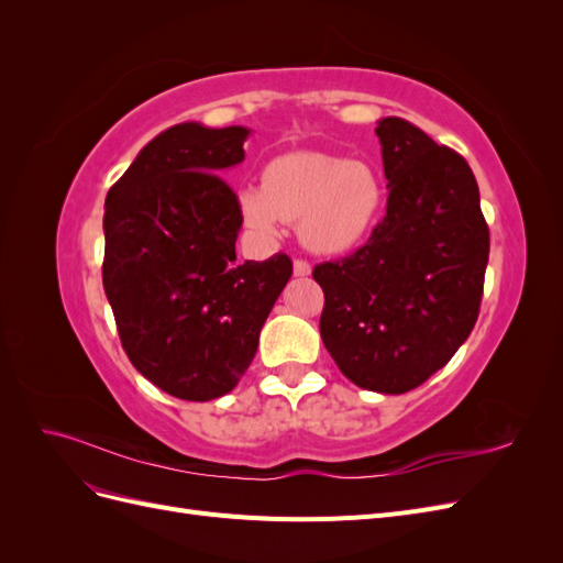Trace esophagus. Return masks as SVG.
I'll use <instances>...</instances> for the list:
<instances>
[{
	"label": "esophagus",
	"mask_w": 563,
	"mask_h": 563,
	"mask_svg": "<svg viewBox=\"0 0 563 563\" xmlns=\"http://www.w3.org/2000/svg\"><path fill=\"white\" fill-rule=\"evenodd\" d=\"M294 275H296V277H310V275H312V265H310L308 261L296 258V261H294Z\"/></svg>",
	"instance_id": "esophagus-1"
}]
</instances>
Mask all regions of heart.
I'll list each match as a JSON object with an SVG mask.
<instances>
[{
    "label": "heart",
    "mask_w": 563,
    "mask_h": 563,
    "mask_svg": "<svg viewBox=\"0 0 563 563\" xmlns=\"http://www.w3.org/2000/svg\"><path fill=\"white\" fill-rule=\"evenodd\" d=\"M385 187L366 162L288 152L272 159L263 183L240 192L244 220L265 234H277L282 220H298L300 242L321 255L360 246L378 223Z\"/></svg>",
    "instance_id": "b5f03b06"
}]
</instances>
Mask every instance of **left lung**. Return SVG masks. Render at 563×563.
I'll return each instance as SVG.
<instances>
[{
  "mask_svg": "<svg viewBox=\"0 0 563 563\" xmlns=\"http://www.w3.org/2000/svg\"><path fill=\"white\" fill-rule=\"evenodd\" d=\"M387 213L343 261L321 263L319 333L343 376L404 395L446 366L479 317L488 225L467 162L401 117L378 122Z\"/></svg>",
  "mask_w": 563,
  "mask_h": 563,
  "instance_id": "left-lung-1",
  "label": "left lung"
}]
</instances>
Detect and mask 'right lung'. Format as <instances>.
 Segmentation results:
<instances>
[{
	"label": "right lung",
	"mask_w": 563,
	"mask_h": 563,
	"mask_svg": "<svg viewBox=\"0 0 563 563\" xmlns=\"http://www.w3.org/2000/svg\"><path fill=\"white\" fill-rule=\"evenodd\" d=\"M249 129L176 124L152 139L106 197L103 286L122 347L166 395L209 401L236 387L294 263H236L242 209L220 178Z\"/></svg>",
	"instance_id": "obj_1"
}]
</instances>
